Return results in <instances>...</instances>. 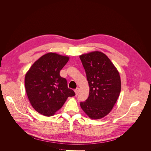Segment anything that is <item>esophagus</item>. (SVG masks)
I'll return each instance as SVG.
<instances>
[{
	"label": "esophagus",
	"instance_id": "obj_1",
	"mask_svg": "<svg viewBox=\"0 0 151 151\" xmlns=\"http://www.w3.org/2000/svg\"><path fill=\"white\" fill-rule=\"evenodd\" d=\"M74 91H75V93H76V94L77 95V94H78L79 93V92H80V88H76Z\"/></svg>",
	"mask_w": 151,
	"mask_h": 151
}]
</instances>
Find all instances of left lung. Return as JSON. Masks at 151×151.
<instances>
[{
	"label": "left lung",
	"mask_w": 151,
	"mask_h": 151,
	"mask_svg": "<svg viewBox=\"0 0 151 151\" xmlns=\"http://www.w3.org/2000/svg\"><path fill=\"white\" fill-rule=\"evenodd\" d=\"M79 57L89 86V97L84 102H81V107L91 119H101L110 113L119 97V72L109 58L101 52L84 53Z\"/></svg>",
	"instance_id": "obj_1"
}]
</instances>
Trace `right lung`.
Segmentation results:
<instances>
[{
    "label": "right lung",
    "instance_id": "obj_1",
    "mask_svg": "<svg viewBox=\"0 0 151 151\" xmlns=\"http://www.w3.org/2000/svg\"><path fill=\"white\" fill-rule=\"evenodd\" d=\"M69 57L50 52L35 62L25 75L24 83L29 101L35 110L51 116L60 109L68 97L76 95L67 87L60 71Z\"/></svg>",
    "mask_w": 151,
    "mask_h": 151
}]
</instances>
